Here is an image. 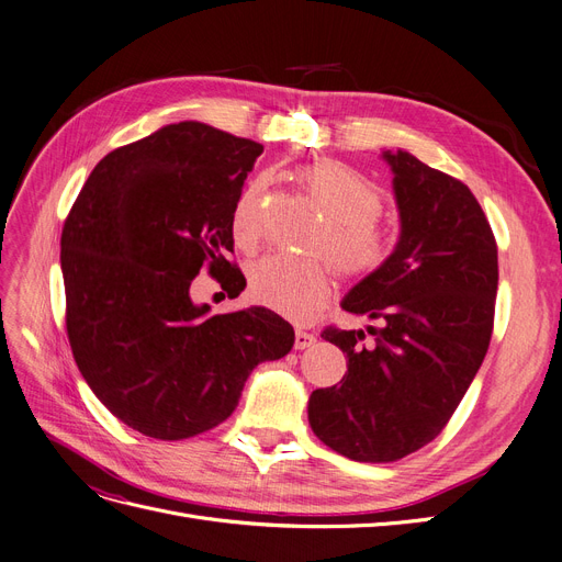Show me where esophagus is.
I'll return each mask as SVG.
<instances>
[{
	"mask_svg": "<svg viewBox=\"0 0 562 562\" xmlns=\"http://www.w3.org/2000/svg\"><path fill=\"white\" fill-rule=\"evenodd\" d=\"M316 341V337L312 335V333H305V330H296V339H294V347L299 349V351H303V349H310L312 345Z\"/></svg>",
	"mask_w": 562,
	"mask_h": 562,
	"instance_id": "obj_1",
	"label": "esophagus"
}]
</instances>
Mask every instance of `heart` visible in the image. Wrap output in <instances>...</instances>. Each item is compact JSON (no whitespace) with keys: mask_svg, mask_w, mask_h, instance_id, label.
Masks as SVG:
<instances>
[{"mask_svg":"<svg viewBox=\"0 0 562 562\" xmlns=\"http://www.w3.org/2000/svg\"><path fill=\"white\" fill-rule=\"evenodd\" d=\"M294 181L326 221L307 243L345 280L376 276L393 252L390 234L379 225L381 192L356 169L337 160H312L294 169ZM234 236L243 248H257L268 232L266 179H252L234 206ZM319 259L266 257L250 268L248 291L255 303L291 322H312L330 299L328 268Z\"/></svg>","mask_w":562,"mask_h":562,"instance_id":"1","label":"heart"}]
</instances>
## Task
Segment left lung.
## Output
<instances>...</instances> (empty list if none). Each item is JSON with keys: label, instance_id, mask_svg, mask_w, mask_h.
I'll return each mask as SVG.
<instances>
[{"label": "left lung", "instance_id": "left-lung-1", "mask_svg": "<svg viewBox=\"0 0 562 562\" xmlns=\"http://www.w3.org/2000/svg\"><path fill=\"white\" fill-rule=\"evenodd\" d=\"M393 169L400 240L381 271L341 307L376 322L326 328L347 374L310 395L312 431L353 461L387 463L441 434L490 349L498 248L475 194L408 151H383Z\"/></svg>", "mask_w": 562, "mask_h": 562}]
</instances>
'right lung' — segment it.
<instances>
[{"label":"right lung","mask_w":562,"mask_h":562,"mask_svg":"<svg viewBox=\"0 0 562 562\" xmlns=\"http://www.w3.org/2000/svg\"><path fill=\"white\" fill-rule=\"evenodd\" d=\"M263 146L181 121L93 167L61 232L66 330L78 368L112 416L181 441L227 420L259 362L294 347L266 307L211 314L190 284L209 266L229 299L246 278L234 206Z\"/></svg>","instance_id":"right-lung-1"}]
</instances>
